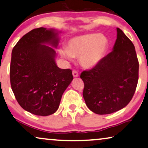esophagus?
<instances>
[{"instance_id": "1", "label": "esophagus", "mask_w": 148, "mask_h": 148, "mask_svg": "<svg viewBox=\"0 0 148 148\" xmlns=\"http://www.w3.org/2000/svg\"><path fill=\"white\" fill-rule=\"evenodd\" d=\"M72 73H73V76L74 77H77L79 76V74H78V73L76 71H73Z\"/></svg>"}]
</instances>
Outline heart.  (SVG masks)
<instances>
[{"label":"heart","mask_w":148,"mask_h":148,"mask_svg":"<svg viewBox=\"0 0 148 148\" xmlns=\"http://www.w3.org/2000/svg\"><path fill=\"white\" fill-rule=\"evenodd\" d=\"M109 48V40L106 36L98 34H86L74 36L69 40L66 48L59 52L62 57L72 60L79 57L81 65L92 69L103 59Z\"/></svg>","instance_id":"obj_1"}]
</instances>
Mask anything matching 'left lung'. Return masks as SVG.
<instances>
[{"instance_id":"1","label":"left lung","mask_w":148,"mask_h":148,"mask_svg":"<svg viewBox=\"0 0 148 148\" xmlns=\"http://www.w3.org/2000/svg\"><path fill=\"white\" fill-rule=\"evenodd\" d=\"M112 51L92 69L84 71L83 96L87 106L98 114L116 112L127 106L136 90L139 62L135 46L119 28Z\"/></svg>"}]
</instances>
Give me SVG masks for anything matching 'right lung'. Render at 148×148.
I'll use <instances>...</instances> for the list:
<instances>
[{"label": "right lung", "mask_w": 148, "mask_h": 148, "mask_svg": "<svg viewBox=\"0 0 148 148\" xmlns=\"http://www.w3.org/2000/svg\"><path fill=\"white\" fill-rule=\"evenodd\" d=\"M59 39L54 29H32L12 50L10 81L19 104L27 112L48 116L57 110L62 94L73 79L72 71L55 62Z\"/></svg>", "instance_id": "right-lung-1"}]
</instances>
